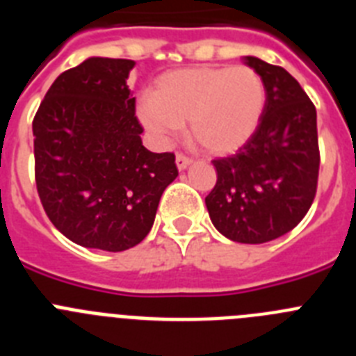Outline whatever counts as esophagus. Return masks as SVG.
I'll return each mask as SVG.
<instances>
[{"mask_svg": "<svg viewBox=\"0 0 356 356\" xmlns=\"http://www.w3.org/2000/svg\"><path fill=\"white\" fill-rule=\"evenodd\" d=\"M191 163H193V159H191V156L184 155V153H178V155H176V165H178V169H180V171L187 169Z\"/></svg>", "mask_w": 356, "mask_h": 356, "instance_id": "34e87169", "label": "esophagus"}]
</instances>
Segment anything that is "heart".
Segmentation results:
<instances>
[{
	"label": "heart",
	"mask_w": 356,
	"mask_h": 356,
	"mask_svg": "<svg viewBox=\"0 0 356 356\" xmlns=\"http://www.w3.org/2000/svg\"><path fill=\"white\" fill-rule=\"evenodd\" d=\"M267 103L264 80L254 69L193 67L165 72L153 97L139 105V119L162 140L188 122V137L210 155H226L253 137Z\"/></svg>",
	"instance_id": "b5f03b06"
}]
</instances>
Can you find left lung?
<instances>
[{"instance_id":"1","label":"left lung","mask_w":356,"mask_h":356,"mask_svg":"<svg viewBox=\"0 0 356 356\" xmlns=\"http://www.w3.org/2000/svg\"><path fill=\"white\" fill-rule=\"evenodd\" d=\"M267 90L262 121L232 156L212 160L217 181L205 197L213 226L229 241L262 244L307 216L319 178L317 114L284 67L244 58Z\"/></svg>"}]
</instances>
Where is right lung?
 <instances>
[{"label": "right lung", "instance_id": "right-lung-1", "mask_svg": "<svg viewBox=\"0 0 356 356\" xmlns=\"http://www.w3.org/2000/svg\"><path fill=\"white\" fill-rule=\"evenodd\" d=\"M135 62L92 56L53 81L33 118L35 184L69 241L124 251L149 234L178 176L175 153H151L127 80Z\"/></svg>", "mask_w": 356, "mask_h": 356}]
</instances>
